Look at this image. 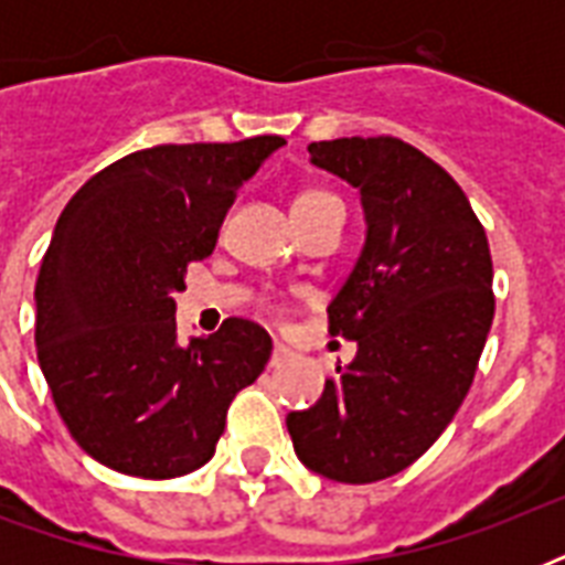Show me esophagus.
I'll return each instance as SVG.
<instances>
[{
  "instance_id": "obj_1",
  "label": "esophagus",
  "mask_w": 565,
  "mask_h": 565,
  "mask_svg": "<svg viewBox=\"0 0 565 565\" xmlns=\"http://www.w3.org/2000/svg\"><path fill=\"white\" fill-rule=\"evenodd\" d=\"M290 358H292L290 349H284V345H275L273 358H269V366H273V370H278V366H284V363L290 361Z\"/></svg>"
}]
</instances>
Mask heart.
Segmentation results:
<instances>
[{"label":"heart","instance_id":"b5f03b06","mask_svg":"<svg viewBox=\"0 0 565 565\" xmlns=\"http://www.w3.org/2000/svg\"><path fill=\"white\" fill-rule=\"evenodd\" d=\"M331 199H337V195L328 193V190H308V193H301L299 199H296V204H292V207H305V204H317V202H331Z\"/></svg>","mask_w":565,"mask_h":565}]
</instances>
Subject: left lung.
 I'll return each instance as SVG.
<instances>
[{"mask_svg":"<svg viewBox=\"0 0 565 565\" xmlns=\"http://www.w3.org/2000/svg\"><path fill=\"white\" fill-rule=\"evenodd\" d=\"M308 152L361 190L366 246L328 305V331L354 340L358 358L287 430L322 478L384 481L434 446L472 386L495 313L490 243L460 184L398 137Z\"/></svg>","mask_w":565,"mask_h":565,"instance_id":"1","label":"left lung"}]
</instances>
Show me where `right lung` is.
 <instances>
[{
	"mask_svg": "<svg viewBox=\"0 0 565 565\" xmlns=\"http://www.w3.org/2000/svg\"><path fill=\"white\" fill-rule=\"evenodd\" d=\"M281 146H152L66 202L34 284V343L61 419L108 469L163 481L204 466L234 395L264 372L273 340L248 319L181 345L175 292L216 246L239 184Z\"/></svg>",
	"mask_w": 565,
	"mask_h": 565,
	"instance_id": "obj_1",
	"label": "right lung"
}]
</instances>
